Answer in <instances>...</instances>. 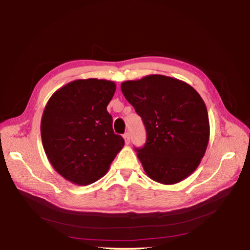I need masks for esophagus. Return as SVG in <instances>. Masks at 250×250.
<instances>
[{
  "label": "esophagus",
  "mask_w": 250,
  "mask_h": 250,
  "mask_svg": "<svg viewBox=\"0 0 250 250\" xmlns=\"http://www.w3.org/2000/svg\"><path fill=\"white\" fill-rule=\"evenodd\" d=\"M123 139H124V141H125V144L126 145H128V144L130 143V137H129V133H125L124 135H123Z\"/></svg>",
  "instance_id": "obj_1"
}]
</instances>
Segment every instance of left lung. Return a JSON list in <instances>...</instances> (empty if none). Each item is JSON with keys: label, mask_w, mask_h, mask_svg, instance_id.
Returning a JSON list of instances; mask_svg holds the SVG:
<instances>
[{"label": "left lung", "mask_w": 250, "mask_h": 250, "mask_svg": "<svg viewBox=\"0 0 250 250\" xmlns=\"http://www.w3.org/2000/svg\"><path fill=\"white\" fill-rule=\"evenodd\" d=\"M121 89L147 131L137 155L147 175L163 185L184 180L197 169L208 144L206 103L188 83L164 75L125 81Z\"/></svg>", "instance_id": "obj_1"}]
</instances>
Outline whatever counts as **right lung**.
I'll list each match as a JSON object with an SVG mask.
<instances>
[{"label":"right lung","mask_w":250,"mask_h":250,"mask_svg":"<svg viewBox=\"0 0 250 250\" xmlns=\"http://www.w3.org/2000/svg\"><path fill=\"white\" fill-rule=\"evenodd\" d=\"M115 92L112 81L78 79L57 89L44 107V152L55 171L75 185L87 186L103 177L124 146L106 109Z\"/></svg>","instance_id":"add662e5"}]
</instances>
